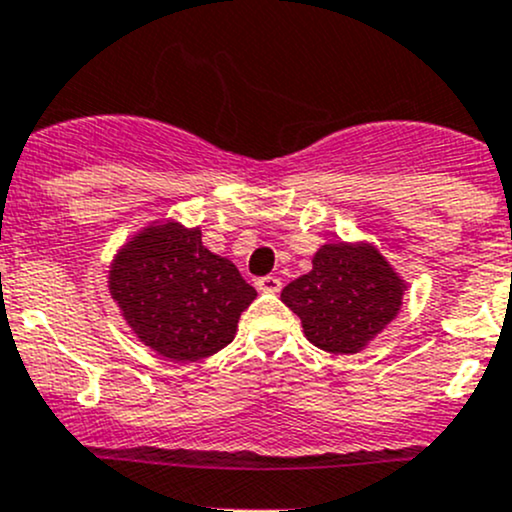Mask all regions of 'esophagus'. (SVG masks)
Here are the masks:
<instances>
[{"label": "esophagus", "instance_id": "obj_1", "mask_svg": "<svg viewBox=\"0 0 512 512\" xmlns=\"http://www.w3.org/2000/svg\"><path fill=\"white\" fill-rule=\"evenodd\" d=\"M255 285H257V289H260V292H280L282 280H280V277H275V275H267V277H260Z\"/></svg>", "mask_w": 512, "mask_h": 512}]
</instances>
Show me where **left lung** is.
Segmentation results:
<instances>
[{
  "mask_svg": "<svg viewBox=\"0 0 512 512\" xmlns=\"http://www.w3.org/2000/svg\"><path fill=\"white\" fill-rule=\"evenodd\" d=\"M404 280L371 245L319 247L312 272L282 289L314 347L356 354L399 314Z\"/></svg>",
  "mask_w": 512,
  "mask_h": 512,
  "instance_id": "8db88e82",
  "label": "left lung"
}]
</instances>
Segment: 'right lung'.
Listing matches in <instances>:
<instances>
[{"label":"right lung","mask_w":512,"mask_h":512,"mask_svg":"<svg viewBox=\"0 0 512 512\" xmlns=\"http://www.w3.org/2000/svg\"><path fill=\"white\" fill-rule=\"evenodd\" d=\"M128 327L170 361H198L235 339L257 297L237 267L203 245L200 227L163 223L138 232L108 277Z\"/></svg>","instance_id":"right-lung-1"}]
</instances>
